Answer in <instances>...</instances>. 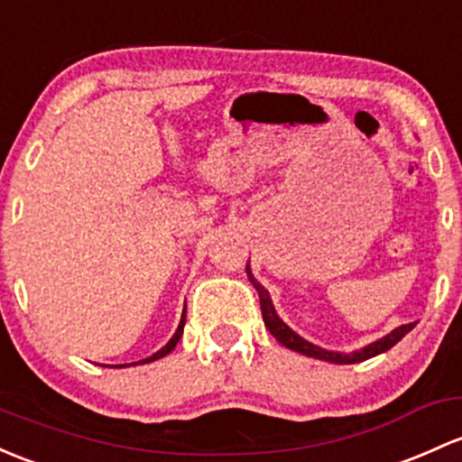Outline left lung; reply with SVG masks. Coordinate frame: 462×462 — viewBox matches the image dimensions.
<instances>
[{
  "label": "left lung",
  "instance_id": "left-lung-1",
  "mask_svg": "<svg viewBox=\"0 0 462 462\" xmlns=\"http://www.w3.org/2000/svg\"><path fill=\"white\" fill-rule=\"evenodd\" d=\"M245 272H247V279H250V283L254 285L256 292H259V300H261V314H263V320H265V328L270 329L272 337L276 338V341L281 343V346H285L288 349H294V352L299 354H305V356H312V358H319V361H328V363H338V365H349V363H361V361H367V358L376 356V354H383L387 352L390 347H394L398 341H401L402 337H405L407 332H410L411 328H414L416 323H407V325H401V328L392 329L387 337L378 338V341L370 343L367 347L363 349H356V352L352 354H343V352H329V349H323L319 346H314V343L305 341L303 337H299V334L294 332V329H290L288 325L283 323V320L279 319V314H276L274 305H272V299L268 294V290L263 288V285L259 283V281L254 279V274H252L250 265H245Z\"/></svg>",
  "mask_w": 462,
  "mask_h": 462
}]
</instances>
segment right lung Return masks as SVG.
<instances>
[{"instance_id": "obj_1", "label": "right lung", "mask_w": 462, "mask_h": 462, "mask_svg": "<svg viewBox=\"0 0 462 462\" xmlns=\"http://www.w3.org/2000/svg\"><path fill=\"white\" fill-rule=\"evenodd\" d=\"M183 325H186V310H183V314H181V320H179V328H177V332H174V337L170 338V341L166 343V346H163L162 349H159V352H154L152 356L143 358V361H139V363H133V365H142V363H152V361H157V358H163V356H166V354L172 352V349L177 347L179 338H181V334H183ZM116 367H125V365H116Z\"/></svg>"}]
</instances>
